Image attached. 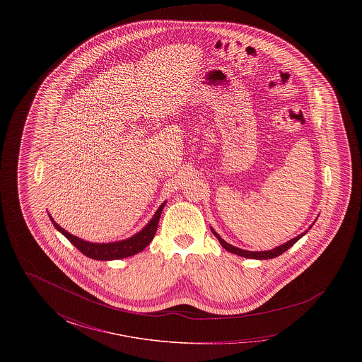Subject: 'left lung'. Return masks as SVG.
I'll use <instances>...</instances> for the list:
<instances>
[{
	"instance_id": "1",
	"label": "left lung",
	"mask_w": 362,
	"mask_h": 362,
	"mask_svg": "<svg viewBox=\"0 0 362 362\" xmlns=\"http://www.w3.org/2000/svg\"><path fill=\"white\" fill-rule=\"evenodd\" d=\"M313 224H315V223H313ZM310 228H312V225H310L308 229H310ZM210 229H211L213 235L218 239L220 244L224 247L226 251H229V252H232V254H235V255H239V257H244V258L259 259V260H262V259H273L279 257L281 254H284L285 251H288L296 241L300 240V239L308 232V230H305V232H303L301 235L293 238L292 240L286 241V243L278 245V247L273 248V250H269V251H247V250H241V248H238V247H235V245L226 243L211 226H210Z\"/></svg>"
}]
</instances>
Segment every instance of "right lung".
Here are the masks:
<instances>
[{
    "mask_svg": "<svg viewBox=\"0 0 362 362\" xmlns=\"http://www.w3.org/2000/svg\"><path fill=\"white\" fill-rule=\"evenodd\" d=\"M167 201H164L160 207L156 210L155 216L152 220L145 225L139 232L134 236L124 239V240L112 241V243H92V241L83 240L74 235L61 228L52 220V216L49 214L52 225L57 230H59L68 240L78 250L81 251L88 258L96 259V260H115V259L129 258L133 257L138 252H141L151 241L155 238L157 224L161 216V211L165 206Z\"/></svg>",
    "mask_w": 362,
    "mask_h": 362,
    "instance_id": "1",
    "label": "right lung"
}]
</instances>
